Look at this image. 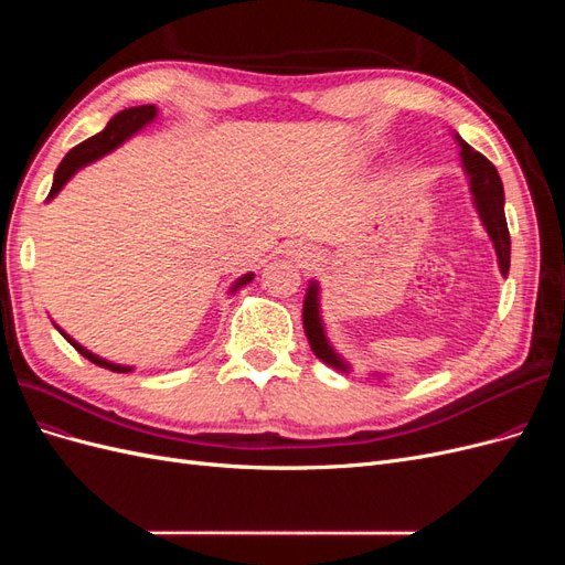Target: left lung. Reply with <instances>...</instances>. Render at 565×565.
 Returning <instances> with one entry per match:
<instances>
[{"mask_svg":"<svg viewBox=\"0 0 565 565\" xmlns=\"http://www.w3.org/2000/svg\"><path fill=\"white\" fill-rule=\"evenodd\" d=\"M455 139L459 143V156H461V167L469 177L471 185V195L473 204L478 210V216H481L483 226L490 235L494 254H498V264L502 276L509 273V254H511V241H509V228H507V216H504V188L502 179L498 174L494 164L481 156V152L473 150L467 141H461V136L455 134ZM303 332L306 339H309L311 351L320 358L322 363H328L330 367H337L341 372H349V365L341 361V355L330 347L328 337H324L322 328V318H320V287L316 280H311L309 289H306V299H303Z\"/></svg>","mask_w":565,"mask_h":565,"instance_id":"1","label":"left lung"}]
</instances>
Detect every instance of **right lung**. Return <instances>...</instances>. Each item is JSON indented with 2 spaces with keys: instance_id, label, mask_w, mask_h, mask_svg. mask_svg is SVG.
I'll list each match as a JSON object with an SVG mask.
<instances>
[{
  "instance_id": "right-lung-1",
  "label": "right lung",
  "mask_w": 565,
  "mask_h": 565,
  "mask_svg": "<svg viewBox=\"0 0 565 565\" xmlns=\"http://www.w3.org/2000/svg\"><path fill=\"white\" fill-rule=\"evenodd\" d=\"M156 117H158V108H156V106H136V108H127V110H122V113H117V115L110 119V122L106 125L104 131H98L96 136H92V139L82 141L79 146H75V148L63 158V162L58 164L56 174H54V185H51L49 200L56 198V193L61 191V188H63L67 181H71V177L77 172V169H82L84 164H89V162H94V160H98V158L108 156L110 150H115L117 146H122V143L129 139V136H134L136 131H141V129H143L146 125H150ZM252 278H254V273H247V276L237 278V282L231 287V295L237 292V289H241V287H245L247 282H252ZM58 332H61L67 341H71V344H73L84 358H87V361H92L94 365H100V367L113 370V372H131V370H134V367H129V365L108 363V361H104V358H98L96 353H92V351H87L84 347H79L77 341H75L73 337H67L61 328H58Z\"/></svg>"
}]
</instances>
